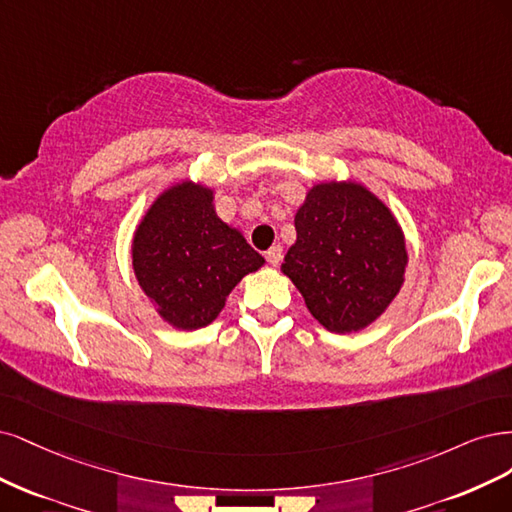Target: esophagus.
Instances as JSON below:
<instances>
[{
    "mask_svg": "<svg viewBox=\"0 0 512 512\" xmlns=\"http://www.w3.org/2000/svg\"><path fill=\"white\" fill-rule=\"evenodd\" d=\"M266 259H268V263H270V266H278V263H280V259H283V249H280V246L276 244V246H272V249H268L266 251Z\"/></svg>",
    "mask_w": 512,
    "mask_h": 512,
    "instance_id": "34e87169",
    "label": "esophagus"
}]
</instances>
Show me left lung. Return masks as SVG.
<instances>
[{"mask_svg": "<svg viewBox=\"0 0 512 512\" xmlns=\"http://www.w3.org/2000/svg\"><path fill=\"white\" fill-rule=\"evenodd\" d=\"M295 234L280 272L327 332H361L398 298L406 238L391 208L366 185H312L295 212Z\"/></svg>", "mask_w": 512, "mask_h": 512, "instance_id": "8db88e82", "label": "left lung"}]
</instances>
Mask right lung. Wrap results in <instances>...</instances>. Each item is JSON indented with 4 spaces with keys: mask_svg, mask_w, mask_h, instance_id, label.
<instances>
[{
    "mask_svg": "<svg viewBox=\"0 0 512 512\" xmlns=\"http://www.w3.org/2000/svg\"><path fill=\"white\" fill-rule=\"evenodd\" d=\"M263 263L240 229L219 219L214 189L189 178L155 197L131 238L140 289L161 321L185 332L217 319L227 295Z\"/></svg>",
    "mask_w": 512,
    "mask_h": 512,
    "instance_id": "add662e5",
    "label": "right lung"
}]
</instances>
